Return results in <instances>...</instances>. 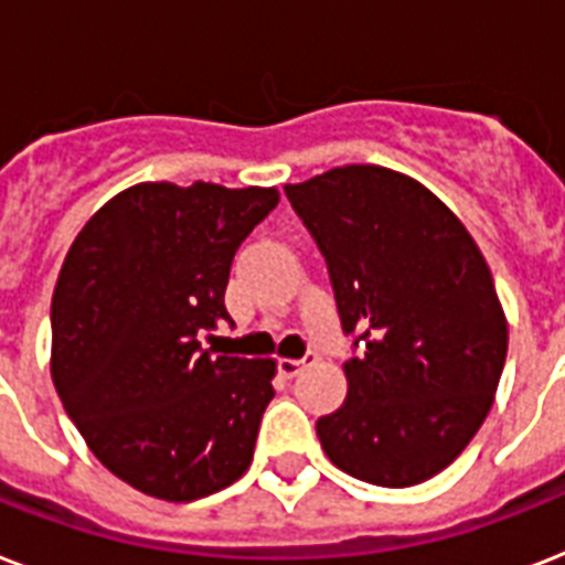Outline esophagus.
Wrapping results in <instances>:
<instances>
[{
    "label": "esophagus",
    "mask_w": 565,
    "mask_h": 565,
    "mask_svg": "<svg viewBox=\"0 0 565 565\" xmlns=\"http://www.w3.org/2000/svg\"><path fill=\"white\" fill-rule=\"evenodd\" d=\"M313 361H317V354H305L301 361L281 358V361H278V372H281V377H296L301 370H305V366H308V363H313Z\"/></svg>",
    "instance_id": "obj_1"
}]
</instances>
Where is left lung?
Here are the masks:
<instances>
[{"label":"left lung","mask_w":565,"mask_h":565,"mask_svg":"<svg viewBox=\"0 0 565 565\" xmlns=\"http://www.w3.org/2000/svg\"><path fill=\"white\" fill-rule=\"evenodd\" d=\"M284 193L361 345L343 366V407L317 422L319 443L366 483L428 481L478 434L508 358L481 248L428 188L386 167H337Z\"/></svg>","instance_id":"8db88e82"}]
</instances>
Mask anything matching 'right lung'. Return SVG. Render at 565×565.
<instances>
[{
	"label": "right lung",
	"instance_id": "obj_1",
	"mask_svg": "<svg viewBox=\"0 0 565 565\" xmlns=\"http://www.w3.org/2000/svg\"><path fill=\"white\" fill-rule=\"evenodd\" d=\"M275 188L146 181L78 231L52 296V381L90 451L135 490L195 501L246 472L275 361L213 358L231 260Z\"/></svg>",
	"mask_w": 565,
	"mask_h": 565
}]
</instances>
